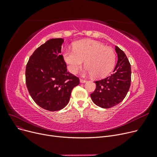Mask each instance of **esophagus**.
Segmentation results:
<instances>
[{
  "mask_svg": "<svg viewBox=\"0 0 157 157\" xmlns=\"http://www.w3.org/2000/svg\"><path fill=\"white\" fill-rule=\"evenodd\" d=\"M86 81L85 80V79H80V83H85Z\"/></svg>",
  "mask_w": 157,
  "mask_h": 157,
  "instance_id": "34e87169",
  "label": "esophagus"
}]
</instances>
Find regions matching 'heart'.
Wrapping results in <instances>:
<instances>
[{
    "instance_id": "heart-1",
    "label": "heart",
    "mask_w": 157,
    "mask_h": 157,
    "mask_svg": "<svg viewBox=\"0 0 157 157\" xmlns=\"http://www.w3.org/2000/svg\"><path fill=\"white\" fill-rule=\"evenodd\" d=\"M63 56L69 70L73 74L78 72L85 60V72L92 74L95 78L108 76L116 62V54L111 48L92 39H83L74 43L73 51H65Z\"/></svg>"
}]
</instances>
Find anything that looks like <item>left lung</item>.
Returning <instances> with one entry per match:
<instances>
[{
    "instance_id": "left-lung-1",
    "label": "left lung",
    "mask_w": 157,
    "mask_h": 157,
    "mask_svg": "<svg viewBox=\"0 0 157 157\" xmlns=\"http://www.w3.org/2000/svg\"><path fill=\"white\" fill-rule=\"evenodd\" d=\"M118 62L113 73L105 79L95 81L96 88L90 94L92 101L102 108H110L120 103L127 95L131 83V67L125 53L115 47Z\"/></svg>"
}]
</instances>
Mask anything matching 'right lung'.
<instances>
[{
  "label": "right lung",
  "instance_id": "add662e5",
  "mask_svg": "<svg viewBox=\"0 0 157 157\" xmlns=\"http://www.w3.org/2000/svg\"><path fill=\"white\" fill-rule=\"evenodd\" d=\"M62 38L52 39L37 48L26 66L29 92L34 102L46 110L59 111L67 105L72 89L79 79L67 72L61 53Z\"/></svg>",
  "mask_w": 157,
  "mask_h": 157
}]
</instances>
